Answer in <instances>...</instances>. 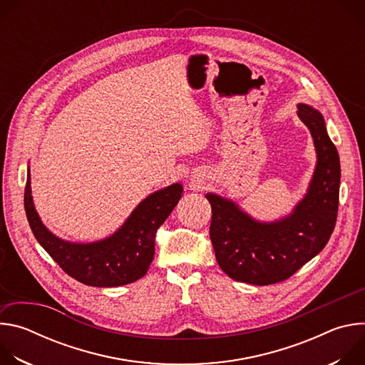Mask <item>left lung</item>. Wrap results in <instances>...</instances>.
I'll return each mask as SVG.
<instances>
[{
  "label": "left lung",
  "instance_id": "obj_1",
  "mask_svg": "<svg viewBox=\"0 0 365 365\" xmlns=\"http://www.w3.org/2000/svg\"><path fill=\"white\" fill-rule=\"evenodd\" d=\"M297 115L310 130L318 163L304 199L290 217L262 224L241 212L231 200L207 193L212 206L210 237L222 272L242 283L267 286L292 277L329 241L339 203L341 166L324 117L299 103Z\"/></svg>",
  "mask_w": 365,
  "mask_h": 365
}]
</instances>
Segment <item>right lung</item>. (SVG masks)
Here are the masks:
<instances>
[{
    "label": "right lung",
    "instance_id": "1",
    "mask_svg": "<svg viewBox=\"0 0 365 365\" xmlns=\"http://www.w3.org/2000/svg\"><path fill=\"white\" fill-rule=\"evenodd\" d=\"M182 190V185L175 183L154 192L113 237L92 244L66 242L47 231L34 210L30 172L24 189V210L36 240L68 276L86 286L115 287L133 283L147 273L154 257L155 232L175 210Z\"/></svg>",
    "mask_w": 365,
    "mask_h": 365
}]
</instances>
